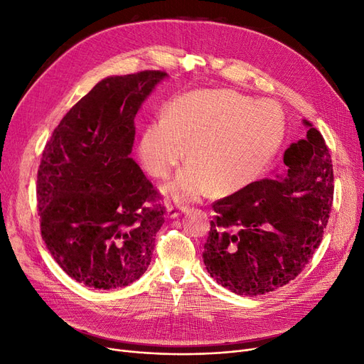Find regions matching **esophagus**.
I'll return each mask as SVG.
<instances>
[{
    "label": "esophagus",
    "mask_w": 364,
    "mask_h": 364,
    "mask_svg": "<svg viewBox=\"0 0 364 364\" xmlns=\"http://www.w3.org/2000/svg\"><path fill=\"white\" fill-rule=\"evenodd\" d=\"M186 211H188L187 208H177V207H172V205H168L166 207V215L169 217V218H176V217H178L181 213H186Z\"/></svg>",
    "instance_id": "obj_1"
}]
</instances>
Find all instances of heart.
Returning a JSON list of instances; mask_svg holds the SVG:
<instances>
[{"label": "heart", "instance_id": "obj_1", "mask_svg": "<svg viewBox=\"0 0 364 364\" xmlns=\"http://www.w3.org/2000/svg\"><path fill=\"white\" fill-rule=\"evenodd\" d=\"M286 132L279 105L229 90H195L172 100L162 122L150 123L138 157L156 178H166L184 157L191 164L165 186L180 202L198 200L213 188L230 195L256 183L272 164Z\"/></svg>", "mask_w": 364, "mask_h": 364}]
</instances>
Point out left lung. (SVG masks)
Listing matches in <instances>:
<instances>
[{
    "mask_svg": "<svg viewBox=\"0 0 364 364\" xmlns=\"http://www.w3.org/2000/svg\"><path fill=\"white\" fill-rule=\"evenodd\" d=\"M274 177L213 203L203 263L221 286L259 296L286 286L318 248L333 200V166L312 123Z\"/></svg>",
    "mask_w": 364,
    "mask_h": 364,
    "instance_id": "8db88e82",
    "label": "left lung"
}]
</instances>
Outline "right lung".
Listing matches in <instances>:
<instances>
[{
  "mask_svg": "<svg viewBox=\"0 0 364 364\" xmlns=\"http://www.w3.org/2000/svg\"><path fill=\"white\" fill-rule=\"evenodd\" d=\"M165 77L149 70L104 78L64 116L43 150V241L65 274L87 287L129 286L151 262L165 207L129 154L134 119Z\"/></svg>",
  "mask_w": 364,
  "mask_h": 364,
  "instance_id": "right-lung-1",
  "label": "right lung"
}]
</instances>
